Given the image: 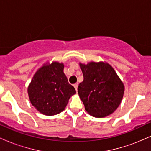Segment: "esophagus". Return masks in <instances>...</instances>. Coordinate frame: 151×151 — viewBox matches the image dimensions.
<instances>
[{"label":"esophagus","mask_w":151,"mask_h":151,"mask_svg":"<svg viewBox=\"0 0 151 151\" xmlns=\"http://www.w3.org/2000/svg\"><path fill=\"white\" fill-rule=\"evenodd\" d=\"M74 87L75 88L76 91H77V87H78V84H74Z\"/></svg>","instance_id":"obj_1"}]
</instances>
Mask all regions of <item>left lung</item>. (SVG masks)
<instances>
[{
  "label": "left lung",
  "mask_w": 151,
  "mask_h": 151,
  "mask_svg": "<svg viewBox=\"0 0 151 151\" xmlns=\"http://www.w3.org/2000/svg\"><path fill=\"white\" fill-rule=\"evenodd\" d=\"M79 65L84 80L77 89L85 110L96 118L114 113L123 99L124 85L113 67L103 62Z\"/></svg>",
  "instance_id": "1"
}]
</instances>
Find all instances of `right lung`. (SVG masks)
I'll use <instances>...</instances> for the list:
<instances>
[{"label": "right lung", "mask_w": 151, "mask_h": 151, "mask_svg": "<svg viewBox=\"0 0 151 151\" xmlns=\"http://www.w3.org/2000/svg\"><path fill=\"white\" fill-rule=\"evenodd\" d=\"M64 65L58 62L46 63L34 74L27 88L30 101L39 112L46 116L60 114L76 90L69 84Z\"/></svg>", "instance_id": "right-lung-1"}]
</instances>
